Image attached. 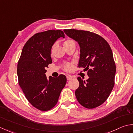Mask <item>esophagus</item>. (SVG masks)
Returning a JSON list of instances; mask_svg holds the SVG:
<instances>
[{"label": "esophagus", "mask_w": 133, "mask_h": 133, "mask_svg": "<svg viewBox=\"0 0 133 133\" xmlns=\"http://www.w3.org/2000/svg\"><path fill=\"white\" fill-rule=\"evenodd\" d=\"M72 78H73V77H72V76H70V75H68V76H66V78H67V80H71Z\"/></svg>", "instance_id": "34e87169"}]
</instances>
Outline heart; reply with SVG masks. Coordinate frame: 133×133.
<instances>
[{"instance_id": "heart-1", "label": "heart", "mask_w": 133, "mask_h": 133, "mask_svg": "<svg viewBox=\"0 0 133 133\" xmlns=\"http://www.w3.org/2000/svg\"><path fill=\"white\" fill-rule=\"evenodd\" d=\"M72 42H74V41H72V39H67L65 41L64 45L69 44H70V43H71ZM72 65L71 64L66 63L64 65V69L66 70V71H70V70L72 69Z\"/></svg>"}]
</instances>
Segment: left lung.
Wrapping results in <instances>:
<instances>
[{"label": "left lung", "mask_w": 133, "mask_h": 133, "mask_svg": "<svg viewBox=\"0 0 133 133\" xmlns=\"http://www.w3.org/2000/svg\"><path fill=\"white\" fill-rule=\"evenodd\" d=\"M68 36L78 42L80 54L78 68L87 70L88 80L78 77L79 87L75 95L87 108L102 104L114 86L116 66L109 44L99 35L88 31L65 29Z\"/></svg>", "instance_id": "1"}]
</instances>
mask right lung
Returning a JSON list of instances; mask_svg holds the SVG:
<instances>
[{
  "label": "right lung",
  "mask_w": 133,
  "mask_h": 133,
  "mask_svg": "<svg viewBox=\"0 0 133 133\" xmlns=\"http://www.w3.org/2000/svg\"><path fill=\"white\" fill-rule=\"evenodd\" d=\"M65 37L60 30L38 32L32 36L22 50L18 61V83L30 104L42 111L55 106L66 83V77H46V68L51 64V49L57 39Z\"/></svg>",
  "instance_id": "add662e5"
}]
</instances>
